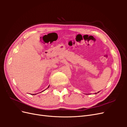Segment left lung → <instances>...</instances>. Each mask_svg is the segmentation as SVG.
Instances as JSON below:
<instances>
[{
	"label": "left lung",
	"mask_w": 127,
	"mask_h": 127,
	"mask_svg": "<svg viewBox=\"0 0 127 127\" xmlns=\"http://www.w3.org/2000/svg\"><path fill=\"white\" fill-rule=\"evenodd\" d=\"M97 93H98V92H97ZM96 94V93H95V94Z\"/></svg>",
	"instance_id": "obj_1"
}]
</instances>
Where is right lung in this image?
<instances>
[{
	"instance_id": "obj_1",
	"label": "right lung",
	"mask_w": 127,
	"mask_h": 127,
	"mask_svg": "<svg viewBox=\"0 0 127 127\" xmlns=\"http://www.w3.org/2000/svg\"><path fill=\"white\" fill-rule=\"evenodd\" d=\"M49 86H48V88H49ZM45 90H46V89H45ZM35 94H33V95H35Z\"/></svg>"
}]
</instances>
